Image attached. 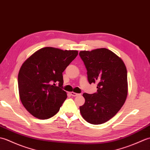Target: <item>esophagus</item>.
Here are the masks:
<instances>
[{
  "label": "esophagus",
  "instance_id": "esophagus-1",
  "mask_svg": "<svg viewBox=\"0 0 150 150\" xmlns=\"http://www.w3.org/2000/svg\"><path fill=\"white\" fill-rule=\"evenodd\" d=\"M70 94H71V96H73V97H76V96H77V95H79V93H75V92H73V91L71 92V93H70Z\"/></svg>",
  "mask_w": 150,
  "mask_h": 150
}]
</instances>
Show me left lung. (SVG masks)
Here are the masks:
<instances>
[{"mask_svg":"<svg viewBox=\"0 0 150 150\" xmlns=\"http://www.w3.org/2000/svg\"><path fill=\"white\" fill-rule=\"evenodd\" d=\"M79 55L86 68L89 83L97 84L96 93L82 95L85 103L79 108L81 115L90 124H103L115 115L126 100V67L106 48L81 51Z\"/></svg>","mask_w":150,"mask_h":150,"instance_id":"left-lung-1","label":"left lung"}]
</instances>
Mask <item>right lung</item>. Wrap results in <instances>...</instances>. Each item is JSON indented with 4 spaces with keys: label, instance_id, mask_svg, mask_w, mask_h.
<instances>
[{
    "label": "right lung",
    "instance_id": "obj_1",
    "mask_svg": "<svg viewBox=\"0 0 150 150\" xmlns=\"http://www.w3.org/2000/svg\"><path fill=\"white\" fill-rule=\"evenodd\" d=\"M77 55V50L45 47L22 64L18 75L19 97L33 116L47 119L58 113L67 98L66 92L61 88L62 72Z\"/></svg>",
    "mask_w": 150,
    "mask_h": 150
}]
</instances>
